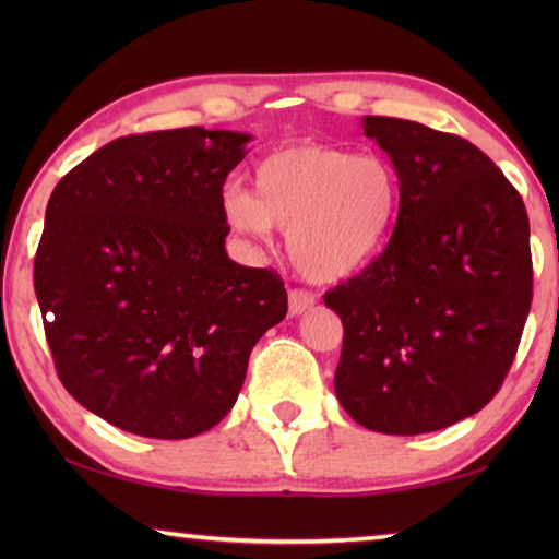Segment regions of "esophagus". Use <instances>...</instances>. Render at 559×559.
<instances>
[{
  "label": "esophagus",
  "mask_w": 559,
  "mask_h": 559,
  "mask_svg": "<svg viewBox=\"0 0 559 559\" xmlns=\"http://www.w3.org/2000/svg\"><path fill=\"white\" fill-rule=\"evenodd\" d=\"M316 306V293H310L306 288H290L288 290V313L290 316H300Z\"/></svg>",
  "instance_id": "1"
}]
</instances>
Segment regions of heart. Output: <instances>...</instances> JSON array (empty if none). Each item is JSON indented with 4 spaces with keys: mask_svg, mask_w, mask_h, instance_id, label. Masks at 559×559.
Returning a JSON list of instances; mask_svg holds the SVG:
<instances>
[{
    "mask_svg": "<svg viewBox=\"0 0 559 559\" xmlns=\"http://www.w3.org/2000/svg\"><path fill=\"white\" fill-rule=\"evenodd\" d=\"M402 182L382 157L330 145H288L261 157L251 194L226 189L234 231L269 239L286 229L288 257L310 281H340L372 261L394 231Z\"/></svg>",
    "mask_w": 559,
    "mask_h": 559,
    "instance_id": "obj_1",
    "label": "heart"
}]
</instances>
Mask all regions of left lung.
<instances>
[{"mask_svg":"<svg viewBox=\"0 0 559 559\" xmlns=\"http://www.w3.org/2000/svg\"><path fill=\"white\" fill-rule=\"evenodd\" d=\"M402 182L400 219L370 266L325 293L343 320L335 394L362 427L414 437L493 400L533 302L523 197L468 140L365 116Z\"/></svg>","mask_w":559,"mask_h":559,"instance_id":"obj_1","label":"left lung"}]
</instances>
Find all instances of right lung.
I'll use <instances>...</instances> for the list:
<instances>
[{
  "label": "right lung",
  "instance_id": "1",
  "mask_svg": "<svg viewBox=\"0 0 559 559\" xmlns=\"http://www.w3.org/2000/svg\"><path fill=\"white\" fill-rule=\"evenodd\" d=\"M251 135H126L61 177L34 290L56 372L75 402L147 439L219 424L249 355L288 313L276 271L226 257L222 189Z\"/></svg>",
  "mask_w": 559,
  "mask_h": 559
}]
</instances>
